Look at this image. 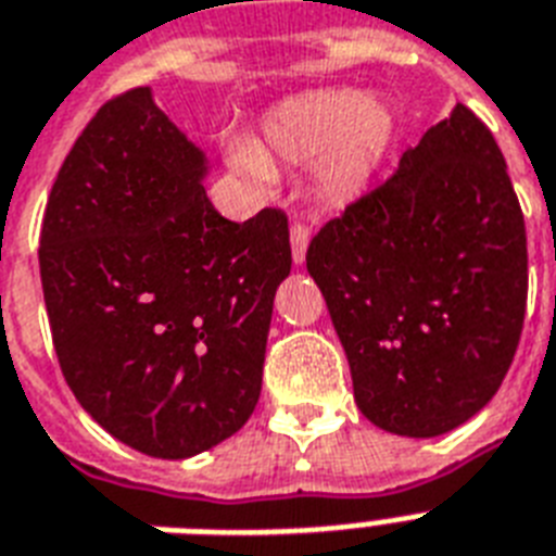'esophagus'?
Returning a JSON list of instances; mask_svg holds the SVG:
<instances>
[{
  "mask_svg": "<svg viewBox=\"0 0 556 556\" xmlns=\"http://www.w3.org/2000/svg\"><path fill=\"white\" fill-rule=\"evenodd\" d=\"M307 242H311V231H307V226H302V223H293V226H291V256H293V265L305 263Z\"/></svg>",
  "mask_w": 556,
  "mask_h": 556,
  "instance_id": "obj_1",
  "label": "esophagus"
}]
</instances>
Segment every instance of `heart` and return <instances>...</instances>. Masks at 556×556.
I'll use <instances>...</instances> for the list:
<instances>
[{
  "mask_svg": "<svg viewBox=\"0 0 556 556\" xmlns=\"http://www.w3.org/2000/svg\"><path fill=\"white\" fill-rule=\"evenodd\" d=\"M395 141V118L358 90H314L286 98L263 118V141L226 147L231 169L254 184H274V157L291 166L316 163V186L339 203L362 198Z\"/></svg>",
  "mask_w": 556,
  "mask_h": 556,
  "instance_id": "heart-1",
  "label": "heart"
}]
</instances>
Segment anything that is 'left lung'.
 Returning <instances> with one entry per match:
<instances>
[{"instance_id": "left-lung-1", "label": "left lung", "mask_w": 556, "mask_h": 556, "mask_svg": "<svg viewBox=\"0 0 556 556\" xmlns=\"http://www.w3.org/2000/svg\"><path fill=\"white\" fill-rule=\"evenodd\" d=\"M367 421L404 438L497 393L526 316V226L503 152L464 104L307 249Z\"/></svg>"}]
</instances>
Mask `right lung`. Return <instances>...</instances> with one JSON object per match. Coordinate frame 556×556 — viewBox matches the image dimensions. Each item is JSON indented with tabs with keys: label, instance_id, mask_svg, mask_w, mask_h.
<instances>
[{
	"label": "right lung",
	"instance_id": "right-lung-1",
	"mask_svg": "<svg viewBox=\"0 0 556 556\" xmlns=\"http://www.w3.org/2000/svg\"><path fill=\"white\" fill-rule=\"evenodd\" d=\"M206 152L149 87L106 101L70 149L41 223V291L59 365L92 421L184 460L249 421L263 387L288 217L226 220Z\"/></svg>",
	"mask_w": 556,
	"mask_h": 556
}]
</instances>
